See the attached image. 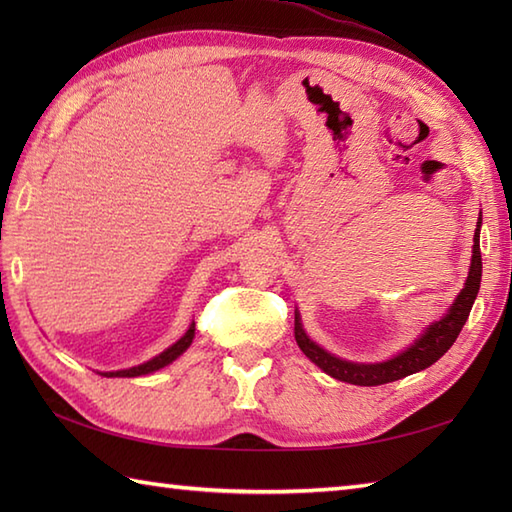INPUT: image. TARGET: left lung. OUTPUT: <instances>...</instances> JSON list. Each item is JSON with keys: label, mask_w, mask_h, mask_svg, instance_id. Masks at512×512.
<instances>
[{"label": "left lung", "mask_w": 512, "mask_h": 512, "mask_svg": "<svg viewBox=\"0 0 512 512\" xmlns=\"http://www.w3.org/2000/svg\"><path fill=\"white\" fill-rule=\"evenodd\" d=\"M480 226L482 217L477 220L475 237H473V257H471V268L469 277H466V284L460 290L458 299L453 301L449 312L444 314L440 321L429 325L416 343H411L405 352L398 356L389 358L385 363H350L343 361V358L325 352L323 347L314 343L310 336L303 332L299 312H295V341L301 347V352L306 354L310 361L321 367L325 374L343 380V383L361 385V387H374V385H385L394 383L398 378H405L409 374H416L420 369H427L433 365L438 358L449 350V347L458 339L462 332L466 319H469V312L473 308V301L480 292V281H482V253H480Z\"/></svg>", "instance_id": "left-lung-1"}]
</instances>
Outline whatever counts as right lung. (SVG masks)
Returning <instances> with one entry per match:
<instances>
[{
	"instance_id": "obj_1",
	"label": "right lung",
	"mask_w": 512,
	"mask_h": 512,
	"mask_svg": "<svg viewBox=\"0 0 512 512\" xmlns=\"http://www.w3.org/2000/svg\"><path fill=\"white\" fill-rule=\"evenodd\" d=\"M193 336H195V323L189 325V330L184 332V336H182L180 341H176L171 347H167V350L162 352V354L151 358V361H147L143 365H136V367H129V369H121V372H105L103 376H107V378H114V376H118V378H134V376H145V374L156 372V369L176 361V358L193 343Z\"/></svg>"
}]
</instances>
